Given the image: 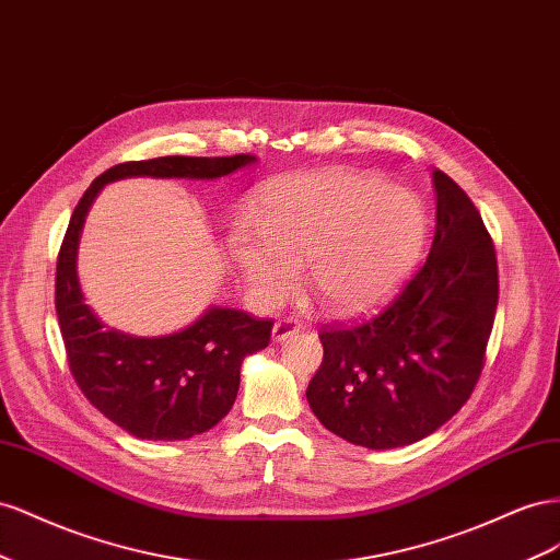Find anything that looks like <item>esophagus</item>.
<instances>
[{"label": "esophagus", "instance_id": "obj_1", "mask_svg": "<svg viewBox=\"0 0 560 560\" xmlns=\"http://www.w3.org/2000/svg\"><path fill=\"white\" fill-rule=\"evenodd\" d=\"M298 330H300V326L293 322V318H281V322H277L275 328H271V340L283 342V340H289L291 335H295Z\"/></svg>", "mask_w": 560, "mask_h": 560}]
</instances>
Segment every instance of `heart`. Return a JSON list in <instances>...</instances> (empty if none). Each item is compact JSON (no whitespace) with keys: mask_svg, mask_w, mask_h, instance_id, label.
I'll return each instance as SVG.
<instances>
[{"mask_svg":"<svg viewBox=\"0 0 560 560\" xmlns=\"http://www.w3.org/2000/svg\"><path fill=\"white\" fill-rule=\"evenodd\" d=\"M236 220L230 255L253 295L277 302L307 262V285L335 316L373 310L406 281L427 238L412 191L347 168L295 173L269 183Z\"/></svg>","mask_w":560,"mask_h":560,"instance_id":"1","label":"heart"}]
</instances>
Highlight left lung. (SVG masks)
Here are the masks:
<instances>
[{
  "instance_id": "1",
  "label": "left lung",
  "mask_w": 560,
  "mask_h": 560,
  "mask_svg": "<svg viewBox=\"0 0 560 560\" xmlns=\"http://www.w3.org/2000/svg\"><path fill=\"white\" fill-rule=\"evenodd\" d=\"M436 234L392 305L354 328H328L307 387L328 431L371 451L429 436L467 404L498 310V258L481 213L434 171Z\"/></svg>"
}]
</instances>
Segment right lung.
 Here are the masks:
<instances>
[{
    "label": "right lung",
    "instance_id": "add662e5",
    "mask_svg": "<svg viewBox=\"0 0 560 560\" xmlns=\"http://www.w3.org/2000/svg\"><path fill=\"white\" fill-rule=\"evenodd\" d=\"M258 159L159 156L107 168L79 199L56 267V312L79 389L107 420L148 441H185L215 427L238 392L248 354L269 345L271 318L258 322L232 307H209L189 326L138 338L105 326L86 305L77 275L84 220L98 191L124 178L215 180Z\"/></svg>",
    "mask_w": 560,
    "mask_h": 560
}]
</instances>
